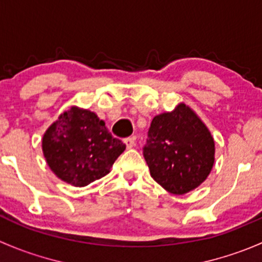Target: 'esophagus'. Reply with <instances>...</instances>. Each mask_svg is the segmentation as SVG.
I'll return each instance as SVG.
<instances>
[{"label":"esophagus","instance_id":"34e87169","mask_svg":"<svg viewBox=\"0 0 262 262\" xmlns=\"http://www.w3.org/2000/svg\"><path fill=\"white\" fill-rule=\"evenodd\" d=\"M124 143H125L126 148H133L136 146V138L134 137H129V138L124 139Z\"/></svg>","mask_w":262,"mask_h":262}]
</instances>
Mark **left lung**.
I'll return each mask as SVG.
<instances>
[{
	"mask_svg": "<svg viewBox=\"0 0 262 262\" xmlns=\"http://www.w3.org/2000/svg\"><path fill=\"white\" fill-rule=\"evenodd\" d=\"M214 153L209 129L184 102L153 118L143 147L153 180L175 195L186 194L207 180Z\"/></svg>",
	"mask_w": 262,
	"mask_h": 262,
	"instance_id": "obj_1",
	"label": "left lung"
}]
</instances>
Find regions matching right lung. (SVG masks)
<instances>
[{
  "mask_svg": "<svg viewBox=\"0 0 262 262\" xmlns=\"http://www.w3.org/2000/svg\"><path fill=\"white\" fill-rule=\"evenodd\" d=\"M41 148L57 178L82 187L107 175L125 144L95 113L72 106L47 129Z\"/></svg>",
  "mask_w": 262,
  "mask_h": 262,
  "instance_id": "obj_1",
  "label": "right lung"
}]
</instances>
